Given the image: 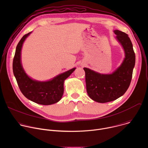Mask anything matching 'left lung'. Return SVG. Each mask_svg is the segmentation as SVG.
<instances>
[{"mask_svg":"<svg viewBox=\"0 0 148 148\" xmlns=\"http://www.w3.org/2000/svg\"><path fill=\"white\" fill-rule=\"evenodd\" d=\"M114 32L125 53L124 60L120 66L108 74L84 68L87 94L92 100L99 103L114 101L125 93L130 87L135 64V54L128 35L118 30Z\"/></svg>","mask_w":148,"mask_h":148,"instance_id":"8db88e82","label":"left lung"}]
</instances>
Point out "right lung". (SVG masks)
I'll return each mask as SVG.
<instances>
[{"label":"right lung","mask_w":148,"mask_h":148,"mask_svg":"<svg viewBox=\"0 0 148 148\" xmlns=\"http://www.w3.org/2000/svg\"><path fill=\"white\" fill-rule=\"evenodd\" d=\"M30 32L21 38L16 47L13 61V71L18 87L29 100L41 105H51L58 102L64 92V82L75 70L73 68L47 81L32 79L24 70L21 62V50Z\"/></svg>","instance_id":"obj_1"}]
</instances>
